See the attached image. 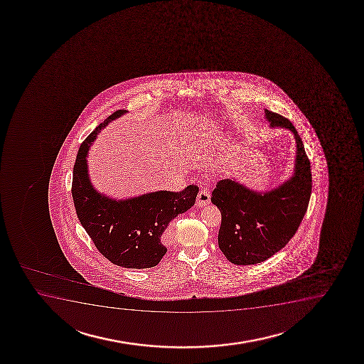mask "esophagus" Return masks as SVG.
<instances>
[{
  "label": "esophagus",
  "mask_w": 364,
  "mask_h": 364,
  "mask_svg": "<svg viewBox=\"0 0 364 364\" xmlns=\"http://www.w3.org/2000/svg\"><path fill=\"white\" fill-rule=\"evenodd\" d=\"M210 195L207 190H201L198 195H197V207H205V205H210Z\"/></svg>",
  "instance_id": "esophagus-1"
}]
</instances>
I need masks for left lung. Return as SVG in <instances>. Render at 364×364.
I'll use <instances>...</instances> for the list:
<instances>
[{
    "instance_id": "left-lung-1",
    "label": "left lung",
    "mask_w": 364,
    "mask_h": 364,
    "mask_svg": "<svg viewBox=\"0 0 364 364\" xmlns=\"http://www.w3.org/2000/svg\"><path fill=\"white\" fill-rule=\"evenodd\" d=\"M264 118L270 128L294 134L296 154L291 176L264 191L229 178L219 181L210 198L222 213L219 248L228 261L237 265L261 263L285 247L304 219L312 193L311 163L295 127L268 109Z\"/></svg>"
}]
</instances>
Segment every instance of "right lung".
I'll return each instance as SVG.
<instances>
[{
  "instance_id": "1",
  "label": "right lung",
  "mask_w": 364,
  "mask_h": 364,
  "mask_svg": "<svg viewBox=\"0 0 364 364\" xmlns=\"http://www.w3.org/2000/svg\"><path fill=\"white\" fill-rule=\"evenodd\" d=\"M127 112H114L82 142L74 164L72 195L77 218L100 252L113 264L145 269L159 264L167 252L162 234L171 219L195 205L198 188L190 185L180 193L161 190L128 198H113L95 188L87 167L90 147L102 129Z\"/></svg>"
}]
</instances>
